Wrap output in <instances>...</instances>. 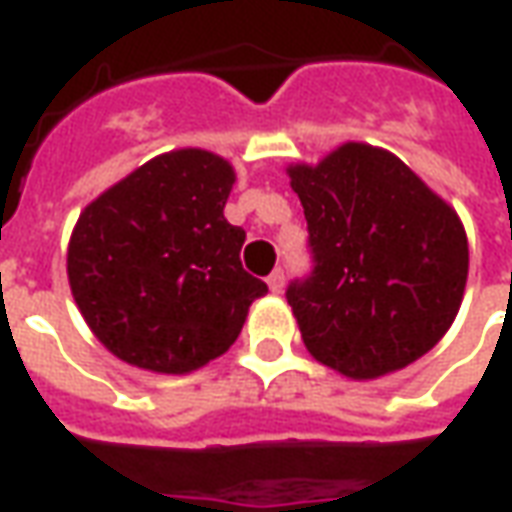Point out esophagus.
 Listing matches in <instances>:
<instances>
[{"instance_id": "34e87169", "label": "esophagus", "mask_w": 512, "mask_h": 512, "mask_svg": "<svg viewBox=\"0 0 512 512\" xmlns=\"http://www.w3.org/2000/svg\"><path fill=\"white\" fill-rule=\"evenodd\" d=\"M284 281H286L284 270H281V267H278V270H273V273H270V278H267V286H270V292H275V295H278V292L284 289Z\"/></svg>"}]
</instances>
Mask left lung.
<instances>
[{
    "instance_id": "obj_1",
    "label": "left lung",
    "mask_w": 512,
    "mask_h": 512,
    "mask_svg": "<svg viewBox=\"0 0 512 512\" xmlns=\"http://www.w3.org/2000/svg\"><path fill=\"white\" fill-rule=\"evenodd\" d=\"M286 173L314 262L286 289L308 353L344 378L375 380L433 350L469 275L458 212L402 159L366 143Z\"/></svg>"
}]
</instances>
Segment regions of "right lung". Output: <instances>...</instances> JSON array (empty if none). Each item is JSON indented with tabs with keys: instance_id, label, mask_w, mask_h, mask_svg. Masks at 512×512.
Listing matches in <instances>:
<instances>
[{
	"instance_id": "right-lung-1",
	"label": "right lung",
	"mask_w": 512,
	"mask_h": 512,
	"mask_svg": "<svg viewBox=\"0 0 512 512\" xmlns=\"http://www.w3.org/2000/svg\"><path fill=\"white\" fill-rule=\"evenodd\" d=\"M234 168L201 148L159 154L101 192L68 242V284L121 361L187 375L237 342L267 284L242 270L245 231L223 217Z\"/></svg>"
}]
</instances>
